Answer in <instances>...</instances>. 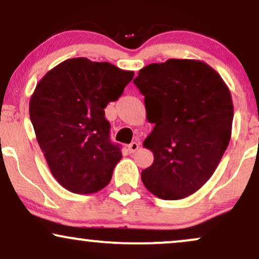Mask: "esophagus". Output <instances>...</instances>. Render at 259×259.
Masks as SVG:
<instances>
[{"mask_svg": "<svg viewBox=\"0 0 259 259\" xmlns=\"http://www.w3.org/2000/svg\"><path fill=\"white\" fill-rule=\"evenodd\" d=\"M139 147H140V145L137 142H132L129 146H127V148H129L130 153H135L136 150L139 149Z\"/></svg>", "mask_w": 259, "mask_h": 259, "instance_id": "esophagus-1", "label": "esophagus"}]
</instances>
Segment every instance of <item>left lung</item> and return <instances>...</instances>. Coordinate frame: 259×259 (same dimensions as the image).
Here are the masks:
<instances>
[{
	"label": "left lung",
	"instance_id": "8db88e82",
	"mask_svg": "<svg viewBox=\"0 0 259 259\" xmlns=\"http://www.w3.org/2000/svg\"><path fill=\"white\" fill-rule=\"evenodd\" d=\"M134 83L154 124L143 141L154 161L141 179L161 199L188 197L209 181L230 143V88L204 62L176 58L142 68Z\"/></svg>",
	"mask_w": 259,
	"mask_h": 259
}]
</instances>
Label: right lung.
Segmentation results:
<instances>
[{
    "label": "right lung",
    "mask_w": 259,
    "mask_h": 259,
    "mask_svg": "<svg viewBox=\"0 0 259 259\" xmlns=\"http://www.w3.org/2000/svg\"><path fill=\"white\" fill-rule=\"evenodd\" d=\"M134 77L107 62L70 58L49 70L29 100L35 137L55 179L74 194L109 184L122 159L110 141L105 111Z\"/></svg>",
    "instance_id": "right-lung-1"
}]
</instances>
